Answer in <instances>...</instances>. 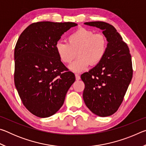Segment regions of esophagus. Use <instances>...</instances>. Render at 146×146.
I'll return each mask as SVG.
<instances>
[{
    "instance_id": "34e87169",
    "label": "esophagus",
    "mask_w": 146,
    "mask_h": 146,
    "mask_svg": "<svg viewBox=\"0 0 146 146\" xmlns=\"http://www.w3.org/2000/svg\"><path fill=\"white\" fill-rule=\"evenodd\" d=\"M75 77H76V80H80V76L77 73L75 74Z\"/></svg>"
}]
</instances>
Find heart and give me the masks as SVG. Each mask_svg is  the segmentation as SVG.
Listing matches in <instances>:
<instances>
[{
  "label": "heart",
  "instance_id": "obj_1",
  "mask_svg": "<svg viewBox=\"0 0 146 146\" xmlns=\"http://www.w3.org/2000/svg\"><path fill=\"white\" fill-rule=\"evenodd\" d=\"M68 43L58 42L55 49L62 62L69 64L78 57L69 66L74 72L86 70L90 64L95 65L102 60L108 48V40L102 33H95L91 29L81 28L71 33Z\"/></svg>",
  "mask_w": 146,
  "mask_h": 146
}]
</instances>
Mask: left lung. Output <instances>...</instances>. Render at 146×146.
Returning a JSON list of instances; mask_svg holds the SVG:
<instances>
[{
    "instance_id": "8db88e82",
    "label": "left lung",
    "mask_w": 146,
    "mask_h": 146,
    "mask_svg": "<svg viewBox=\"0 0 146 146\" xmlns=\"http://www.w3.org/2000/svg\"><path fill=\"white\" fill-rule=\"evenodd\" d=\"M84 24L102 29L108 48L102 60L81 75L85 84L83 99L94 114L108 117L118 110L131 81V56L126 43L112 25L100 21Z\"/></svg>"
}]
</instances>
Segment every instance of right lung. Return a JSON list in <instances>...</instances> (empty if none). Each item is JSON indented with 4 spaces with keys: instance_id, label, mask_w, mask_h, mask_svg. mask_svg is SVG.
I'll list each match as a JSON object with an SVG mask.
<instances>
[{
    "instance_id": "1",
    "label": "right lung",
    "mask_w": 146,
    "mask_h": 146,
    "mask_svg": "<svg viewBox=\"0 0 146 146\" xmlns=\"http://www.w3.org/2000/svg\"><path fill=\"white\" fill-rule=\"evenodd\" d=\"M74 23H35L24 29L15 48V85L24 106L32 114L49 117L62 106L75 81L62 62L55 44Z\"/></svg>"
}]
</instances>
